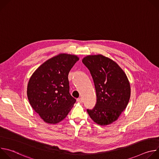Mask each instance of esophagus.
Returning a JSON list of instances; mask_svg holds the SVG:
<instances>
[{"instance_id": "esophagus-1", "label": "esophagus", "mask_w": 159, "mask_h": 159, "mask_svg": "<svg viewBox=\"0 0 159 159\" xmlns=\"http://www.w3.org/2000/svg\"><path fill=\"white\" fill-rule=\"evenodd\" d=\"M77 102H82L83 100H82V99L81 98H79L77 99Z\"/></svg>"}]
</instances>
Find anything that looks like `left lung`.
Segmentation results:
<instances>
[{"instance_id":"left-lung-1","label":"left lung","mask_w":159,"mask_h":159,"mask_svg":"<svg viewBox=\"0 0 159 159\" xmlns=\"http://www.w3.org/2000/svg\"><path fill=\"white\" fill-rule=\"evenodd\" d=\"M93 77L97 102L87 109L97 124L107 125L116 121L125 109L130 98V85L120 66L102 55H89L82 60Z\"/></svg>"}]
</instances>
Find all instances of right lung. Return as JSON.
Wrapping results in <instances>:
<instances>
[{
	"label": "right lung",
	"instance_id": "right-lung-1",
	"mask_svg": "<svg viewBox=\"0 0 159 159\" xmlns=\"http://www.w3.org/2000/svg\"><path fill=\"white\" fill-rule=\"evenodd\" d=\"M78 60L75 55L60 54L43 63L31 77L28 98L46 123L56 124L63 120L75 102L69 93L68 75Z\"/></svg>",
	"mask_w": 159,
	"mask_h": 159
}]
</instances>
